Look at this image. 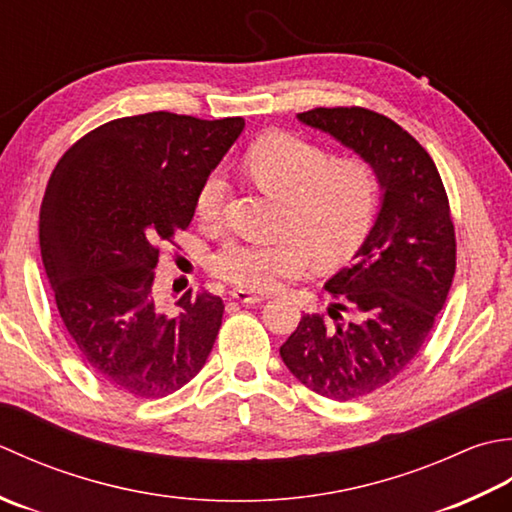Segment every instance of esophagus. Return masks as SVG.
Listing matches in <instances>:
<instances>
[{
	"label": "esophagus",
	"mask_w": 512,
	"mask_h": 512,
	"mask_svg": "<svg viewBox=\"0 0 512 512\" xmlns=\"http://www.w3.org/2000/svg\"><path fill=\"white\" fill-rule=\"evenodd\" d=\"M232 298L238 300V302H243V305H258V302L265 300V296L252 294V291H247V289H234Z\"/></svg>",
	"instance_id": "34e87169"
}]
</instances>
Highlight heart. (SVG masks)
Returning a JSON list of instances; mask_svg holds the SVG:
<instances>
[{
	"label": "heart",
	"mask_w": 512,
	"mask_h": 512,
	"mask_svg": "<svg viewBox=\"0 0 512 512\" xmlns=\"http://www.w3.org/2000/svg\"><path fill=\"white\" fill-rule=\"evenodd\" d=\"M260 190L285 201L283 229L274 243H227L212 258V271L241 289L274 291L305 276L311 260L336 265L367 236L378 207V176L362 159H333L320 145L287 132L258 139L245 156ZM229 179L223 168L205 176L196 194V216L216 225L223 216Z\"/></svg>",
	"instance_id": "obj_1"
}]
</instances>
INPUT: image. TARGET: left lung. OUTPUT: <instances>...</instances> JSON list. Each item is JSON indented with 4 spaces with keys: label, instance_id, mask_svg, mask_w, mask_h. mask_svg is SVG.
<instances>
[{
    "label": "left lung",
    "instance_id": "left-lung-1",
    "mask_svg": "<svg viewBox=\"0 0 512 512\" xmlns=\"http://www.w3.org/2000/svg\"><path fill=\"white\" fill-rule=\"evenodd\" d=\"M298 119L367 161L382 187L369 236L327 280L329 318L305 314L280 347L307 389L347 402L382 389L420 353L455 276V227L433 159L367 108H314Z\"/></svg>",
    "mask_w": 512,
    "mask_h": 512
}]
</instances>
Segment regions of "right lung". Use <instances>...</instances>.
<instances>
[{
	"instance_id": "obj_1",
	"label": "right lung",
	"mask_w": 512,
	"mask_h": 512,
	"mask_svg": "<svg viewBox=\"0 0 512 512\" xmlns=\"http://www.w3.org/2000/svg\"><path fill=\"white\" fill-rule=\"evenodd\" d=\"M245 128L148 112L99 125L61 156L39 212V247L59 316L101 380L165 398L203 369L223 322L218 296L154 289L159 243L190 225L198 187Z\"/></svg>"
}]
</instances>
